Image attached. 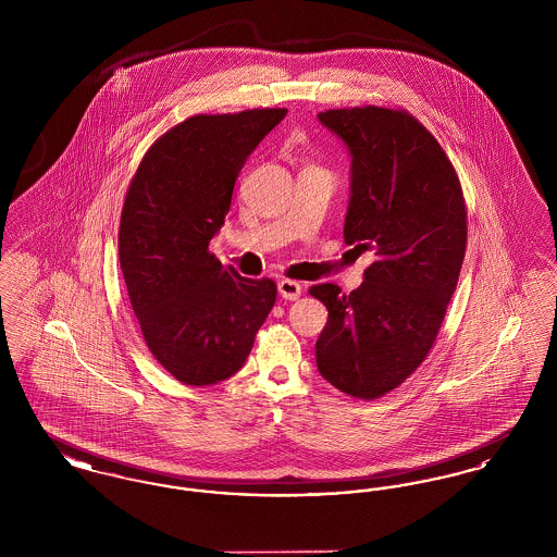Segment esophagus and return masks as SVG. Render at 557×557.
<instances>
[{"mask_svg": "<svg viewBox=\"0 0 557 557\" xmlns=\"http://www.w3.org/2000/svg\"><path fill=\"white\" fill-rule=\"evenodd\" d=\"M277 290L282 294V298H286V300H296L298 296H300V284L298 282H292V280H282L280 284H277Z\"/></svg>", "mask_w": 557, "mask_h": 557, "instance_id": "esophagus-1", "label": "esophagus"}]
</instances>
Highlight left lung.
Listing matches in <instances>:
<instances>
[{"mask_svg": "<svg viewBox=\"0 0 557 557\" xmlns=\"http://www.w3.org/2000/svg\"><path fill=\"white\" fill-rule=\"evenodd\" d=\"M352 157L345 242L373 250L363 286H311L327 309L319 373L348 397L373 400L424 363L457 286L468 209L455 166L436 137L403 108L319 112Z\"/></svg>", "mask_w": 557, "mask_h": 557, "instance_id": "1", "label": "left lung"}]
</instances>
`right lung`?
Listing matches in <instances>:
<instances>
[{"mask_svg":"<svg viewBox=\"0 0 557 557\" xmlns=\"http://www.w3.org/2000/svg\"><path fill=\"white\" fill-rule=\"evenodd\" d=\"M286 108L194 114L148 148L121 211L119 261L154 359L189 386L244 366L273 309V280L242 277L209 250L250 152Z\"/></svg>","mask_w":557,"mask_h":557,"instance_id":"obj_1","label":"right lung"}]
</instances>
